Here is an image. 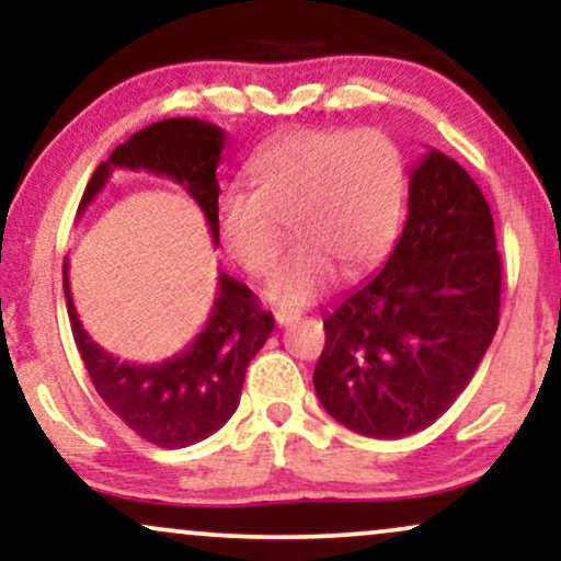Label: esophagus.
<instances>
[{"instance_id":"1","label":"esophagus","mask_w":561,"mask_h":561,"mask_svg":"<svg viewBox=\"0 0 561 561\" xmlns=\"http://www.w3.org/2000/svg\"><path fill=\"white\" fill-rule=\"evenodd\" d=\"M274 319L279 327H287V324H293V321L300 319V311H293V308H279V311L274 313Z\"/></svg>"}]
</instances>
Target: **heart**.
Listing matches in <instances>:
<instances>
[{"mask_svg": "<svg viewBox=\"0 0 561 561\" xmlns=\"http://www.w3.org/2000/svg\"><path fill=\"white\" fill-rule=\"evenodd\" d=\"M253 192L224 190L214 221L237 266L261 276L285 242L295 248L268 274L266 298L298 308L317 300L337 266L369 272L396 240L405 203V160L377 128H298L248 165Z\"/></svg>", "mask_w": 561, "mask_h": 561, "instance_id": "obj_1", "label": "heart"}]
</instances>
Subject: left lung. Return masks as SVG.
<instances>
[{
	"label": "left lung",
	"mask_w": 561,
	"mask_h": 561,
	"mask_svg": "<svg viewBox=\"0 0 561 561\" xmlns=\"http://www.w3.org/2000/svg\"><path fill=\"white\" fill-rule=\"evenodd\" d=\"M499 308L491 208L456 160L430 150L411 171L409 218L388 263L324 319L321 405L377 440L420 433L474 377Z\"/></svg>",
	"instance_id": "1"
}]
</instances>
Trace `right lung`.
Returning <instances> with one entry per match:
<instances>
[{"mask_svg":"<svg viewBox=\"0 0 561 561\" xmlns=\"http://www.w3.org/2000/svg\"><path fill=\"white\" fill-rule=\"evenodd\" d=\"M227 134L197 118H169L141 128L96 165L83 192L79 214L107 184L115 169H145L182 184L203 208L210 234L218 242L214 208L218 199L216 169ZM70 330L94 390L126 427L160 448H186L205 440L231 420L240 405L248 364L274 330V317L263 311L242 282L218 276V293L203 332L184 353L160 364L118 362L83 332L62 263Z\"/></svg>","mask_w":561,"mask_h":561,"instance_id":"add662e5","label":"right lung"}]
</instances>
